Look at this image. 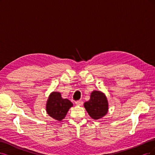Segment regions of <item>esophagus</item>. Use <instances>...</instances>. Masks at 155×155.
<instances>
[{
    "instance_id": "obj_1",
    "label": "esophagus",
    "mask_w": 155,
    "mask_h": 155,
    "mask_svg": "<svg viewBox=\"0 0 155 155\" xmlns=\"http://www.w3.org/2000/svg\"><path fill=\"white\" fill-rule=\"evenodd\" d=\"M75 104L77 105H79V106H81L83 104V101L82 100H78L75 101Z\"/></svg>"
}]
</instances>
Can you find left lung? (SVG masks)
Wrapping results in <instances>:
<instances>
[{"mask_svg":"<svg viewBox=\"0 0 155 155\" xmlns=\"http://www.w3.org/2000/svg\"><path fill=\"white\" fill-rule=\"evenodd\" d=\"M84 105L90 117L96 120L103 117L108 112L107 98L101 91H93L91 94L90 100L85 102Z\"/></svg>","mask_w":155,"mask_h":155,"instance_id":"1","label":"left lung"}]
</instances>
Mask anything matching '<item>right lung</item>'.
Here are the masks:
<instances>
[{"mask_svg": "<svg viewBox=\"0 0 155 155\" xmlns=\"http://www.w3.org/2000/svg\"><path fill=\"white\" fill-rule=\"evenodd\" d=\"M72 106V103L68 99H63L60 93L53 92L48 97L46 110L50 117L61 121Z\"/></svg>", "mask_w": 155, "mask_h": 155, "instance_id": "right-lung-1", "label": "right lung"}]
</instances>
